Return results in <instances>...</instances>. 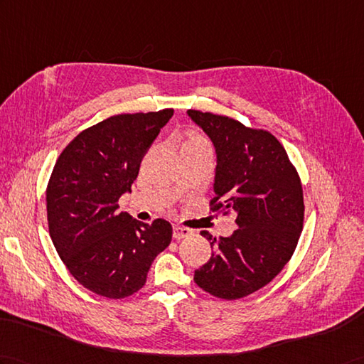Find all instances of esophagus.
I'll return each mask as SVG.
<instances>
[{
	"label": "esophagus",
	"mask_w": 364,
	"mask_h": 364,
	"mask_svg": "<svg viewBox=\"0 0 364 364\" xmlns=\"http://www.w3.org/2000/svg\"><path fill=\"white\" fill-rule=\"evenodd\" d=\"M192 234H193V231L189 230V228L180 226V225L173 226V239L175 240H181L184 237H189V235H192Z\"/></svg>",
	"instance_id": "esophagus-1"
}]
</instances>
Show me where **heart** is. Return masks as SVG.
<instances>
[{"mask_svg": "<svg viewBox=\"0 0 364 364\" xmlns=\"http://www.w3.org/2000/svg\"><path fill=\"white\" fill-rule=\"evenodd\" d=\"M183 147H209V142L205 136H201L200 133L189 132L188 136H186Z\"/></svg>", "mask_w": 364, "mask_h": 364, "instance_id": "heart-1", "label": "heart"}]
</instances>
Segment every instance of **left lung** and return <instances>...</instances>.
Returning <instances> with one entry per match:
<instances>
[{
  "mask_svg": "<svg viewBox=\"0 0 364 364\" xmlns=\"http://www.w3.org/2000/svg\"><path fill=\"white\" fill-rule=\"evenodd\" d=\"M217 151L210 213L234 215L237 230L213 237V256L193 281L215 298L232 301L260 290L293 256L304 225V193L296 167L274 134L232 117L189 109Z\"/></svg>",
  "mask_w": 364,
  "mask_h": 364,
  "instance_id": "left-lung-1",
  "label": "left lung"
}]
</instances>
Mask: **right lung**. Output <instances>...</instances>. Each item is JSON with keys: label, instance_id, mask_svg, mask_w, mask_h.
I'll use <instances>...</instances> for the list:
<instances>
[{"label": "right lung", "instance_id": "1", "mask_svg": "<svg viewBox=\"0 0 364 364\" xmlns=\"http://www.w3.org/2000/svg\"><path fill=\"white\" fill-rule=\"evenodd\" d=\"M172 108L108 117L80 132L57 158L46 188L49 235L68 272L90 291L122 299L141 290L172 240V225L119 213Z\"/></svg>", "mask_w": 364, "mask_h": 364}]
</instances>
